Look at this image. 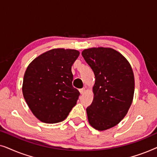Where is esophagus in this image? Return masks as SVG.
I'll use <instances>...</instances> for the list:
<instances>
[{
  "label": "esophagus",
  "mask_w": 157,
  "mask_h": 157,
  "mask_svg": "<svg viewBox=\"0 0 157 157\" xmlns=\"http://www.w3.org/2000/svg\"><path fill=\"white\" fill-rule=\"evenodd\" d=\"M79 92H80L81 94H83L85 93V89H81L79 90Z\"/></svg>",
  "instance_id": "34e87169"
}]
</instances>
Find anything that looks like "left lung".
Segmentation results:
<instances>
[{"mask_svg": "<svg viewBox=\"0 0 157 157\" xmlns=\"http://www.w3.org/2000/svg\"><path fill=\"white\" fill-rule=\"evenodd\" d=\"M81 54L96 78L93 102L86 109L88 121L96 130H107L124 119L132 104L134 72L128 60L113 48L94 47Z\"/></svg>", "mask_w": 157, "mask_h": 157, "instance_id": "1", "label": "left lung"}]
</instances>
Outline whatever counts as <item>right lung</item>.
<instances>
[{"label": "right lung", "mask_w": 157, "mask_h": 157, "mask_svg": "<svg viewBox=\"0 0 157 157\" xmlns=\"http://www.w3.org/2000/svg\"><path fill=\"white\" fill-rule=\"evenodd\" d=\"M79 54L75 49L53 48L28 66L23 95L30 110L40 121H63L76 105L80 93L72 86L71 66Z\"/></svg>", "instance_id": "add662e5"}]
</instances>
